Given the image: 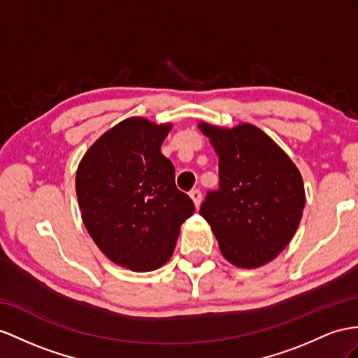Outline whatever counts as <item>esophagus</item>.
Listing matches in <instances>:
<instances>
[{"label":"esophagus","instance_id":"esophagus-1","mask_svg":"<svg viewBox=\"0 0 358 358\" xmlns=\"http://www.w3.org/2000/svg\"><path fill=\"white\" fill-rule=\"evenodd\" d=\"M189 196L192 198V201H194V204H195V207H199V204H201V198H203V195H201V192H199L198 189H194V190H190V194H189Z\"/></svg>","mask_w":358,"mask_h":358}]
</instances>
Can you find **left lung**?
Masks as SVG:
<instances>
[{
    "mask_svg": "<svg viewBox=\"0 0 358 358\" xmlns=\"http://www.w3.org/2000/svg\"><path fill=\"white\" fill-rule=\"evenodd\" d=\"M219 157V190L199 213L227 262L255 269L286 248L302 217L306 190L289 155L259 127L233 128L199 122Z\"/></svg>",
    "mask_w": 358,
    "mask_h": 358,
    "instance_id": "1",
    "label": "left lung"
}]
</instances>
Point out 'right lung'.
I'll use <instances>...</instances> for the list:
<instances>
[{
    "instance_id": "add662e5",
    "label": "right lung",
    "mask_w": 358,
    "mask_h": 358,
    "mask_svg": "<svg viewBox=\"0 0 358 358\" xmlns=\"http://www.w3.org/2000/svg\"><path fill=\"white\" fill-rule=\"evenodd\" d=\"M171 128L127 117L90 145L77 168V199L92 241L108 260L134 272L168 263L181 224L195 210L160 151Z\"/></svg>"
}]
</instances>
